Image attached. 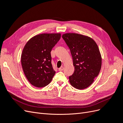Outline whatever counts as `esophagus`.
Returning <instances> with one entry per match:
<instances>
[{
    "label": "esophagus",
    "mask_w": 123,
    "mask_h": 123,
    "mask_svg": "<svg viewBox=\"0 0 123 123\" xmlns=\"http://www.w3.org/2000/svg\"><path fill=\"white\" fill-rule=\"evenodd\" d=\"M63 70H64V67H61L58 68V71H62Z\"/></svg>",
    "instance_id": "1"
}]
</instances>
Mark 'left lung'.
<instances>
[{
  "instance_id": "8db88e82",
  "label": "left lung",
  "mask_w": 123,
  "mask_h": 123,
  "mask_svg": "<svg viewBox=\"0 0 123 123\" xmlns=\"http://www.w3.org/2000/svg\"><path fill=\"white\" fill-rule=\"evenodd\" d=\"M62 37L69 48L75 69L69 77L70 83L80 90L87 88L101 69L102 57L97 44L89 37L77 33H66Z\"/></svg>"
}]
</instances>
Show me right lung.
<instances>
[{
    "label": "right lung",
    "mask_w": 123,
    "mask_h": 123,
    "mask_svg": "<svg viewBox=\"0 0 123 123\" xmlns=\"http://www.w3.org/2000/svg\"><path fill=\"white\" fill-rule=\"evenodd\" d=\"M60 33L41 34L25 44L21 56L22 67L28 81L35 87L49 84L55 74L51 63V51L61 38Z\"/></svg>",
    "instance_id": "add662e5"
}]
</instances>
